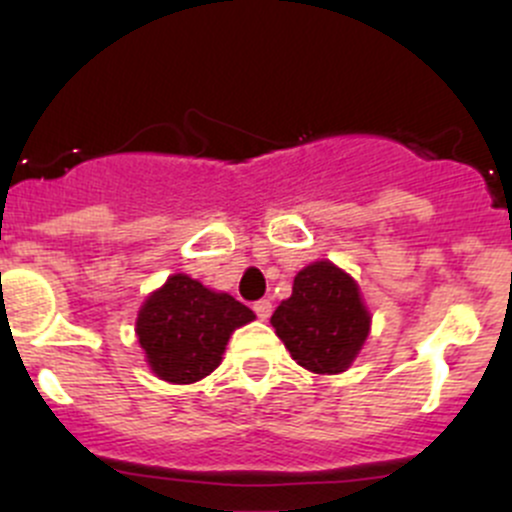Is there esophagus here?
Here are the masks:
<instances>
[{
  "label": "esophagus",
  "instance_id": "34e87169",
  "mask_svg": "<svg viewBox=\"0 0 512 512\" xmlns=\"http://www.w3.org/2000/svg\"><path fill=\"white\" fill-rule=\"evenodd\" d=\"M252 309H255L257 317L267 319L272 314V302H270V299H257V302L252 304Z\"/></svg>",
  "mask_w": 512,
  "mask_h": 512
}]
</instances>
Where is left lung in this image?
I'll return each mask as SVG.
<instances>
[{"label":"left lung","mask_w":512,"mask_h":512,"mask_svg":"<svg viewBox=\"0 0 512 512\" xmlns=\"http://www.w3.org/2000/svg\"><path fill=\"white\" fill-rule=\"evenodd\" d=\"M270 322L299 366L314 374H339L369 337L371 317L347 272L332 262H314L294 277L292 297Z\"/></svg>","instance_id":"8db88e82"}]
</instances>
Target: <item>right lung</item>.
I'll return each mask as SVG.
<instances>
[{
	"label": "right lung",
	"mask_w": 512,
	"mask_h": 512,
	"mask_svg": "<svg viewBox=\"0 0 512 512\" xmlns=\"http://www.w3.org/2000/svg\"><path fill=\"white\" fill-rule=\"evenodd\" d=\"M252 319L255 312L230 294L173 275L146 299L136 334L160 379L193 384L218 369L230 334Z\"/></svg>",
	"instance_id": "right-lung-1"
}]
</instances>
